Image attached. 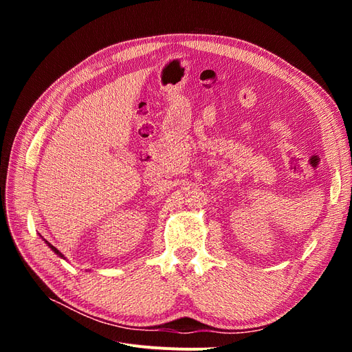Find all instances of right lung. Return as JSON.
I'll return each instance as SVG.
<instances>
[{"label":"right lung","mask_w":352,"mask_h":352,"mask_svg":"<svg viewBox=\"0 0 352 352\" xmlns=\"http://www.w3.org/2000/svg\"><path fill=\"white\" fill-rule=\"evenodd\" d=\"M44 241H45V239H44ZM45 243L48 245V247H50V248H51L52 251H54V252H56V254L58 255V257H61V258H66V257H65V255H63V254H61V252H60V251H58V250H57L56 247H52V245H51V243H50L48 241H45Z\"/></svg>","instance_id":"obj_1"}]
</instances>
